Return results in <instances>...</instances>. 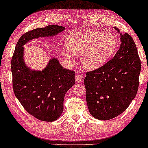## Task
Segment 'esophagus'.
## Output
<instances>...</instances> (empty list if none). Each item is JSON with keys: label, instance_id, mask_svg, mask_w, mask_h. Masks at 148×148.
Returning a JSON list of instances; mask_svg holds the SVG:
<instances>
[{"label": "esophagus", "instance_id": "esophagus-1", "mask_svg": "<svg viewBox=\"0 0 148 148\" xmlns=\"http://www.w3.org/2000/svg\"><path fill=\"white\" fill-rule=\"evenodd\" d=\"M75 79L77 82H81L83 81V79H84V76H83L82 74H76V75L75 76Z\"/></svg>", "mask_w": 148, "mask_h": 148}]
</instances>
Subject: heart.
<instances>
[{
	"mask_svg": "<svg viewBox=\"0 0 148 148\" xmlns=\"http://www.w3.org/2000/svg\"><path fill=\"white\" fill-rule=\"evenodd\" d=\"M118 46L113 34L97 30H87L70 35L67 47L61 49L64 59L73 60L74 56H81V64L88 70L103 65L113 55Z\"/></svg>",
	"mask_w": 148,
	"mask_h": 148,
	"instance_id": "b5f03b06",
	"label": "heart"
}]
</instances>
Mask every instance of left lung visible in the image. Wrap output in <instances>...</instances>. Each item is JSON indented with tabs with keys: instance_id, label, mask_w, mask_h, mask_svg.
<instances>
[{
	"instance_id": "obj_1",
	"label": "left lung",
	"mask_w": 148,
	"mask_h": 148,
	"mask_svg": "<svg viewBox=\"0 0 148 148\" xmlns=\"http://www.w3.org/2000/svg\"><path fill=\"white\" fill-rule=\"evenodd\" d=\"M120 49L111 60L86 74L88 109L98 120H110L123 113L138 91L141 63L136 46L127 33H120Z\"/></svg>"
}]
</instances>
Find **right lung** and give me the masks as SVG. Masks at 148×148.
Instances as JSON below:
<instances>
[{"label":"right lung","mask_w":148,"mask_h":148,"mask_svg":"<svg viewBox=\"0 0 148 148\" xmlns=\"http://www.w3.org/2000/svg\"><path fill=\"white\" fill-rule=\"evenodd\" d=\"M63 26L49 25L23 34L16 44L11 61L13 90L16 97L29 114L38 120L53 122L63 111L66 92L75 84L74 71L63 68L56 58L42 71L32 70L23 60V46L39 37H53Z\"/></svg>","instance_id":"right-lung-1"}]
</instances>
